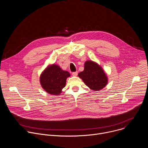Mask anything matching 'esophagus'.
<instances>
[{
  "instance_id": "obj_1",
  "label": "esophagus",
  "mask_w": 148,
  "mask_h": 148,
  "mask_svg": "<svg viewBox=\"0 0 148 148\" xmlns=\"http://www.w3.org/2000/svg\"><path fill=\"white\" fill-rule=\"evenodd\" d=\"M77 74H78V73H77V71H76V72H74V73H72L73 76H74V77H76V76L77 75Z\"/></svg>"
}]
</instances>
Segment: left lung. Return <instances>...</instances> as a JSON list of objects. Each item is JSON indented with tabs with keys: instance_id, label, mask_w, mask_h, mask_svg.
<instances>
[{
	"instance_id": "left-lung-1",
	"label": "left lung",
	"mask_w": 148,
	"mask_h": 148,
	"mask_svg": "<svg viewBox=\"0 0 148 148\" xmlns=\"http://www.w3.org/2000/svg\"><path fill=\"white\" fill-rule=\"evenodd\" d=\"M78 76L91 90L98 91L107 85L108 78L102 67L95 61L87 60L84 63V71Z\"/></svg>"
}]
</instances>
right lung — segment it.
Masks as SVG:
<instances>
[{
	"label": "right lung",
	"mask_w": 148,
	"mask_h": 148,
	"mask_svg": "<svg viewBox=\"0 0 148 148\" xmlns=\"http://www.w3.org/2000/svg\"><path fill=\"white\" fill-rule=\"evenodd\" d=\"M70 77V74L67 71L62 70L54 63L49 64L40 74V85L47 93L57 96L62 92L67 79Z\"/></svg>",
	"instance_id": "add662e5"
}]
</instances>
